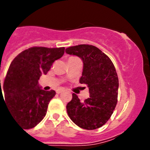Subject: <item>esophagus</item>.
<instances>
[{"instance_id":"esophagus-1","label":"esophagus","mask_w":150,"mask_h":150,"mask_svg":"<svg viewBox=\"0 0 150 150\" xmlns=\"http://www.w3.org/2000/svg\"><path fill=\"white\" fill-rule=\"evenodd\" d=\"M56 92H57V94H60V93H61L62 92H64V89H57V90Z\"/></svg>"}]
</instances>
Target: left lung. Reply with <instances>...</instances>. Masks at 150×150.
I'll list each match as a JSON object with an SVG mask.
<instances>
[{"label":"left lung","mask_w":150,"mask_h":150,"mask_svg":"<svg viewBox=\"0 0 150 150\" xmlns=\"http://www.w3.org/2000/svg\"><path fill=\"white\" fill-rule=\"evenodd\" d=\"M83 63L79 82L89 88V97L81 102L76 94L67 104L71 120L80 128L93 130L107 123L117 102L118 78L114 64L99 48L88 44L66 48Z\"/></svg>","instance_id":"8db88e82"}]
</instances>
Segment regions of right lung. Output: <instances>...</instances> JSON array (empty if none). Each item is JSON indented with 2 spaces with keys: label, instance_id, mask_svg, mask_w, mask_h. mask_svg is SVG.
I'll list each match as a JSON object with an SVG mask.
<instances>
[{
  "label": "right lung",
  "instance_id": "obj_1",
  "mask_svg": "<svg viewBox=\"0 0 150 150\" xmlns=\"http://www.w3.org/2000/svg\"><path fill=\"white\" fill-rule=\"evenodd\" d=\"M64 54V47H31L20 53L11 63L4 82L7 106L15 121L24 129L36 126L45 117L56 92L41 89L38 80Z\"/></svg>",
  "mask_w": 150,
  "mask_h": 150
}]
</instances>
